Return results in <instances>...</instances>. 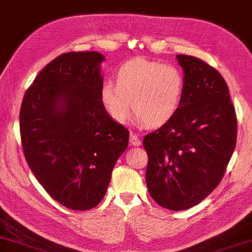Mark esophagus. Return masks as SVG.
Returning <instances> with one entry per match:
<instances>
[{"instance_id": "esophagus-1", "label": "esophagus", "mask_w": 252, "mask_h": 252, "mask_svg": "<svg viewBox=\"0 0 252 252\" xmlns=\"http://www.w3.org/2000/svg\"><path fill=\"white\" fill-rule=\"evenodd\" d=\"M130 144L132 145V147H138V145H141V139L137 137V135L134 134V132H130V139H129Z\"/></svg>"}]
</instances>
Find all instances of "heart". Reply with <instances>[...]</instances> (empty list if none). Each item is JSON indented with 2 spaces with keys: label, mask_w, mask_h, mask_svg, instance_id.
Returning <instances> with one entry per match:
<instances>
[{
  "label": "heart",
  "mask_w": 252,
  "mask_h": 252,
  "mask_svg": "<svg viewBox=\"0 0 252 252\" xmlns=\"http://www.w3.org/2000/svg\"><path fill=\"white\" fill-rule=\"evenodd\" d=\"M183 90L184 77L177 66L135 59L121 65L116 84H103L101 101L109 116L118 123L128 118L132 105L138 123L157 126L177 113Z\"/></svg>",
  "instance_id": "1"
}]
</instances>
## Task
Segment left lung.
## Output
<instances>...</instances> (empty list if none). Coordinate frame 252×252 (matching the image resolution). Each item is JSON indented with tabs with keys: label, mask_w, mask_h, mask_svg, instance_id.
I'll return each instance as SVG.
<instances>
[{
	"label": "left lung",
	"mask_w": 252,
	"mask_h": 252,
	"mask_svg": "<svg viewBox=\"0 0 252 252\" xmlns=\"http://www.w3.org/2000/svg\"><path fill=\"white\" fill-rule=\"evenodd\" d=\"M177 60L184 71L180 108L143 139L150 196L174 211L195 207L214 191L237 137L235 107L222 75L197 57L177 55Z\"/></svg>",
	"instance_id": "obj_1"
}]
</instances>
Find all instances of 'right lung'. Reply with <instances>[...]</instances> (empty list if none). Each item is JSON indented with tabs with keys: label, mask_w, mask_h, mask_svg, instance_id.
Segmentation results:
<instances>
[{
	"label": "right lung",
	"mask_w": 252,
	"mask_h": 252,
	"mask_svg": "<svg viewBox=\"0 0 252 252\" xmlns=\"http://www.w3.org/2000/svg\"><path fill=\"white\" fill-rule=\"evenodd\" d=\"M96 51L57 56L24 94L20 111L23 154L51 198L71 210L102 201L114 165L126 151L129 130L103 107Z\"/></svg>",
	"instance_id": "1"
}]
</instances>
